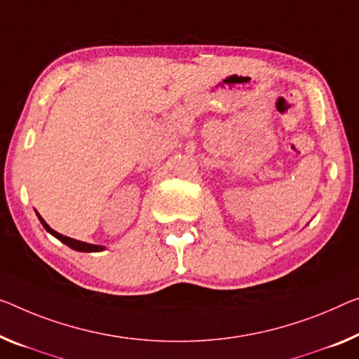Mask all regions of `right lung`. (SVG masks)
<instances>
[{
    "mask_svg": "<svg viewBox=\"0 0 359 359\" xmlns=\"http://www.w3.org/2000/svg\"><path fill=\"white\" fill-rule=\"evenodd\" d=\"M36 217H38V219H40V223L43 224V228H45L49 234H53L54 237H56V239H59L60 242H62V244L69 245L70 249H74V250H76V252H102L104 249H106V247H104V245L88 244V242L76 241V239H72V237L59 234L57 231H54V229L51 228V226H49V224L45 222V219H43V218L40 217V213H38V212H36Z\"/></svg>",
    "mask_w": 359,
    "mask_h": 359,
    "instance_id": "1",
    "label": "right lung"
}]
</instances>
